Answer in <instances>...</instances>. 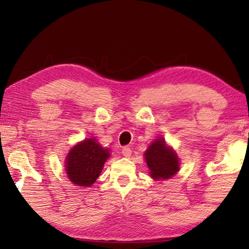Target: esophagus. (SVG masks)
<instances>
[{"instance_id":"esophagus-1","label":"esophagus","mask_w":249,"mask_h":249,"mask_svg":"<svg viewBox=\"0 0 249 249\" xmlns=\"http://www.w3.org/2000/svg\"><path fill=\"white\" fill-rule=\"evenodd\" d=\"M122 154H123L125 157H130V155H132V149H130L129 147L125 146L123 147V149H122Z\"/></svg>"}]
</instances>
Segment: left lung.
Wrapping results in <instances>:
<instances>
[{"instance_id": "8db88e82", "label": "left lung", "mask_w": 249, "mask_h": 249, "mask_svg": "<svg viewBox=\"0 0 249 249\" xmlns=\"http://www.w3.org/2000/svg\"><path fill=\"white\" fill-rule=\"evenodd\" d=\"M145 159L155 180L169 179L179 171V158L175 150L166 145L162 137L155 140L145 151Z\"/></svg>"}]
</instances>
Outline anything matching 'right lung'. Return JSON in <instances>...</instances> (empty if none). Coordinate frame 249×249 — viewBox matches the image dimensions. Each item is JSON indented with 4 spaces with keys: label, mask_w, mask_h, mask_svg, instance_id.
<instances>
[{
    "label": "right lung",
    "mask_w": 249,
    "mask_h": 249,
    "mask_svg": "<svg viewBox=\"0 0 249 249\" xmlns=\"http://www.w3.org/2000/svg\"><path fill=\"white\" fill-rule=\"evenodd\" d=\"M94 137L87 138L72 147L66 157V172L71 182L79 187H91L109 157Z\"/></svg>",
    "instance_id": "1"
}]
</instances>
